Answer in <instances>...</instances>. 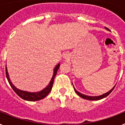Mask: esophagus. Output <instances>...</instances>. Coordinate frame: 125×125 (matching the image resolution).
<instances>
[{
	"instance_id": "esophagus-1",
	"label": "esophagus",
	"mask_w": 125,
	"mask_h": 125,
	"mask_svg": "<svg viewBox=\"0 0 125 125\" xmlns=\"http://www.w3.org/2000/svg\"><path fill=\"white\" fill-rule=\"evenodd\" d=\"M69 57V53H66V54H64V57L65 59H68Z\"/></svg>"
}]
</instances>
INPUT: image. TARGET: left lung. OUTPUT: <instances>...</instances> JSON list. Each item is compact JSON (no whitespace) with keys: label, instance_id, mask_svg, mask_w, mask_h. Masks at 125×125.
<instances>
[{"label":"left lung","instance_id":"8db88e82","mask_svg":"<svg viewBox=\"0 0 125 125\" xmlns=\"http://www.w3.org/2000/svg\"><path fill=\"white\" fill-rule=\"evenodd\" d=\"M105 29L107 30V31H110V29H108L107 27H105ZM116 86V85H115ZM115 86H114V87L112 88V89H111V90H110L109 91H108V92H106V93L104 94H101V95H100V96H88V95H85V94H82L81 93H79V91H78L77 90H76V89H75V88L73 86V88H74V91L76 93V94H78L79 96L81 97L82 98H83V99H85V100H101V99H103V98H104L105 97L108 96L109 94H110V93H111V92H112V91L114 89L115 87Z\"/></svg>","mask_w":125,"mask_h":125}]
</instances>
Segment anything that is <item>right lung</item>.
<instances>
[{
	"mask_svg": "<svg viewBox=\"0 0 125 125\" xmlns=\"http://www.w3.org/2000/svg\"><path fill=\"white\" fill-rule=\"evenodd\" d=\"M59 66H60V63H58L55 68H54V73H53L52 77L51 79L50 82H49V84L47 85V86L45 88L41 90L40 91H37V92H29V91H23V90H21V89H18L14 86L12 84V83L11 82L10 79L9 78V75L8 71H7V66H5V74H6L7 79L8 80L10 86L13 89L15 93L17 94L19 96H20L21 98H22L23 100H26V101H39V100H42L43 98H44L45 97L47 96V95L49 93L51 92L52 89V87L53 85V82H54V79L55 76H56V74H57V71L58 69L59 68Z\"/></svg>",
	"mask_w": 125,
	"mask_h": 125,
	"instance_id": "add662e5",
	"label": "right lung"
}]
</instances>
